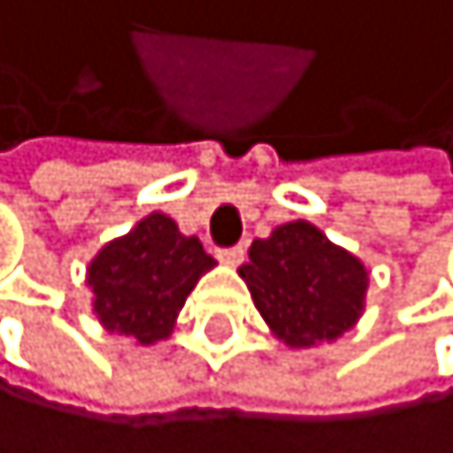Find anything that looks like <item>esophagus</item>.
Instances as JSON below:
<instances>
[{
  "label": "esophagus",
  "mask_w": 453,
  "mask_h": 453,
  "mask_svg": "<svg viewBox=\"0 0 453 453\" xmlns=\"http://www.w3.org/2000/svg\"><path fill=\"white\" fill-rule=\"evenodd\" d=\"M218 258H220V262H224V265H241V262H244V247H241V244H235V247H218Z\"/></svg>",
  "instance_id": "1"
}]
</instances>
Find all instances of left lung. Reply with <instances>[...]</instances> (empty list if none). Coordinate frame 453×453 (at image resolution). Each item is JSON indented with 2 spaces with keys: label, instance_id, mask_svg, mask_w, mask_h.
I'll return each mask as SVG.
<instances>
[{
  "label": "left lung",
  "instance_id": "obj_1",
  "mask_svg": "<svg viewBox=\"0 0 453 453\" xmlns=\"http://www.w3.org/2000/svg\"><path fill=\"white\" fill-rule=\"evenodd\" d=\"M250 296L279 341L294 349L332 343L364 314L366 267L314 224L291 220L256 238L241 265Z\"/></svg>",
  "mask_w": 453,
  "mask_h": 453
}]
</instances>
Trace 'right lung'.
I'll list each match as a JSON object with an SVG mask.
<instances>
[{"label":"right lung","mask_w":453,"mask_h":453,"mask_svg":"<svg viewBox=\"0 0 453 453\" xmlns=\"http://www.w3.org/2000/svg\"><path fill=\"white\" fill-rule=\"evenodd\" d=\"M212 267L215 258L195 235L180 233L168 215L150 212L89 262L92 311L112 334L134 337L142 346L165 341L186 296Z\"/></svg>","instance_id":"obj_1"}]
</instances>
